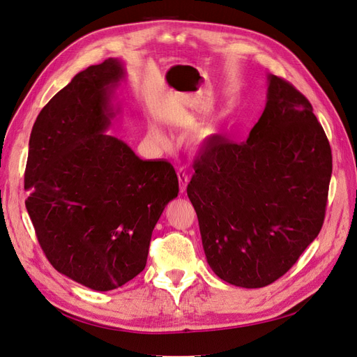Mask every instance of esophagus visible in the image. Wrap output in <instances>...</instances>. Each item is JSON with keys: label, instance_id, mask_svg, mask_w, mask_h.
<instances>
[{"label": "esophagus", "instance_id": "esophagus-1", "mask_svg": "<svg viewBox=\"0 0 357 357\" xmlns=\"http://www.w3.org/2000/svg\"><path fill=\"white\" fill-rule=\"evenodd\" d=\"M177 174H178V183H180V192H181V193L186 192L188 183H189V176H188V173H186V169H184L183 167L178 168Z\"/></svg>", "mask_w": 357, "mask_h": 357}]
</instances>
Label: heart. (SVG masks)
Here are the masks:
<instances>
[{
	"label": "heart",
	"instance_id": "heart-1",
	"mask_svg": "<svg viewBox=\"0 0 357 357\" xmlns=\"http://www.w3.org/2000/svg\"><path fill=\"white\" fill-rule=\"evenodd\" d=\"M151 135H152V137H153L155 140L161 142V144H167V137H165L158 129H152V130H151Z\"/></svg>",
	"mask_w": 357,
	"mask_h": 357
}]
</instances>
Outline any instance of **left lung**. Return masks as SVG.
Wrapping results in <instances>:
<instances>
[{"instance_id": "1", "label": "left lung", "mask_w": 357, "mask_h": 357, "mask_svg": "<svg viewBox=\"0 0 357 357\" xmlns=\"http://www.w3.org/2000/svg\"><path fill=\"white\" fill-rule=\"evenodd\" d=\"M188 196L206 261L221 280L277 281L319 234L333 173L330 142L307 98L268 76L266 105L246 142L209 136Z\"/></svg>"}]
</instances>
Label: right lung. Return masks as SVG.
<instances>
[{
  "label": "right lung",
  "instance_id": "obj_1",
  "mask_svg": "<svg viewBox=\"0 0 357 357\" xmlns=\"http://www.w3.org/2000/svg\"><path fill=\"white\" fill-rule=\"evenodd\" d=\"M120 60L77 73L42 108L29 139L26 209L51 265L96 291L144 271L155 224L178 195L168 161H144L105 130Z\"/></svg>",
  "mask_w": 357,
  "mask_h": 357
}]
</instances>
